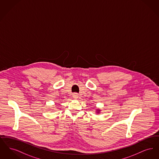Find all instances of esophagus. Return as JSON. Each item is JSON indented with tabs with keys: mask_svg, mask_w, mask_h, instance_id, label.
Masks as SVG:
<instances>
[{
	"mask_svg": "<svg viewBox=\"0 0 159 159\" xmlns=\"http://www.w3.org/2000/svg\"><path fill=\"white\" fill-rule=\"evenodd\" d=\"M73 98H78V93H74L73 94Z\"/></svg>",
	"mask_w": 159,
	"mask_h": 159,
	"instance_id": "34e87169",
	"label": "esophagus"
}]
</instances>
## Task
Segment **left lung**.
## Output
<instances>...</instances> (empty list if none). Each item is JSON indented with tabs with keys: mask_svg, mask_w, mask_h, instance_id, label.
Segmentation results:
<instances>
[{
	"mask_svg": "<svg viewBox=\"0 0 159 159\" xmlns=\"http://www.w3.org/2000/svg\"><path fill=\"white\" fill-rule=\"evenodd\" d=\"M100 111H101V110H99V109H97V110H96L97 113H100Z\"/></svg>",
	"mask_w": 159,
	"mask_h": 159,
	"instance_id": "8db88e82",
	"label": "left lung"
}]
</instances>
